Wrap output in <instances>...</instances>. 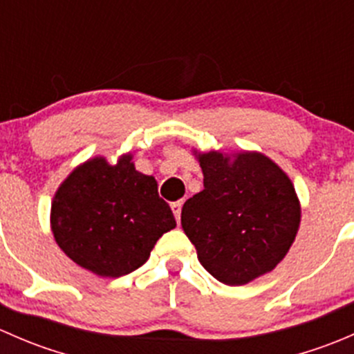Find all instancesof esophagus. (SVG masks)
Listing matches in <instances>:
<instances>
[{
    "instance_id": "esophagus-1",
    "label": "esophagus",
    "mask_w": 354,
    "mask_h": 354,
    "mask_svg": "<svg viewBox=\"0 0 354 354\" xmlns=\"http://www.w3.org/2000/svg\"><path fill=\"white\" fill-rule=\"evenodd\" d=\"M181 207H183V202H181V200L171 203V210H173V214H174V217H176L178 223H180V217H181Z\"/></svg>"
}]
</instances>
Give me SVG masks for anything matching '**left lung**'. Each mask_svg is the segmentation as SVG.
Here are the masks:
<instances>
[{"label": "left lung", "mask_w": 354, "mask_h": 354, "mask_svg": "<svg viewBox=\"0 0 354 354\" xmlns=\"http://www.w3.org/2000/svg\"><path fill=\"white\" fill-rule=\"evenodd\" d=\"M203 190L185 202L181 226L217 281L241 286L276 269L298 233L301 205L289 176L260 152H197Z\"/></svg>", "instance_id": "8db88e82"}]
</instances>
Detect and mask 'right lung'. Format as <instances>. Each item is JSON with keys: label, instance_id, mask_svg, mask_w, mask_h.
Segmentation results:
<instances>
[{"label": "right lung", "instance_id": "1", "mask_svg": "<svg viewBox=\"0 0 354 354\" xmlns=\"http://www.w3.org/2000/svg\"><path fill=\"white\" fill-rule=\"evenodd\" d=\"M128 152L109 164L102 156L75 167L56 190L51 230L77 266L101 277H121L147 262L160 236L176 227L154 176L142 174Z\"/></svg>", "mask_w": 354, "mask_h": 354}]
</instances>
